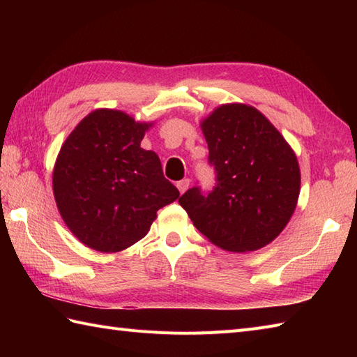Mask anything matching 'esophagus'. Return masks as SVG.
<instances>
[{
	"label": "esophagus",
	"mask_w": 357,
	"mask_h": 357,
	"mask_svg": "<svg viewBox=\"0 0 357 357\" xmlns=\"http://www.w3.org/2000/svg\"><path fill=\"white\" fill-rule=\"evenodd\" d=\"M188 185H190V179H188V178L181 179V181H178V183H176L178 190H179L181 193H184V192L187 190V188H188Z\"/></svg>",
	"instance_id": "esophagus-1"
}]
</instances>
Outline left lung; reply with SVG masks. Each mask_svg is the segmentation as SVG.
Masks as SVG:
<instances>
[{
	"mask_svg": "<svg viewBox=\"0 0 357 357\" xmlns=\"http://www.w3.org/2000/svg\"><path fill=\"white\" fill-rule=\"evenodd\" d=\"M216 184L195 185L179 204L215 245L253 252L290 221L301 172L296 155L270 121L245 104H225L202 123Z\"/></svg>",
	"mask_w": 357,
	"mask_h": 357,
	"instance_id": "left-lung-1",
	"label": "left lung"
}]
</instances>
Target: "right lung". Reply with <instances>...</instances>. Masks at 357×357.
Listing matches in <instances>:
<instances>
[{"instance_id":"add662e5","label":"right lung","mask_w":357,"mask_h":357,"mask_svg":"<svg viewBox=\"0 0 357 357\" xmlns=\"http://www.w3.org/2000/svg\"><path fill=\"white\" fill-rule=\"evenodd\" d=\"M149 124L95 110L63 144L53 170L59 213L82 244L121 252L146 236L156 211L179 196L155 151L141 149Z\"/></svg>"}]
</instances>
